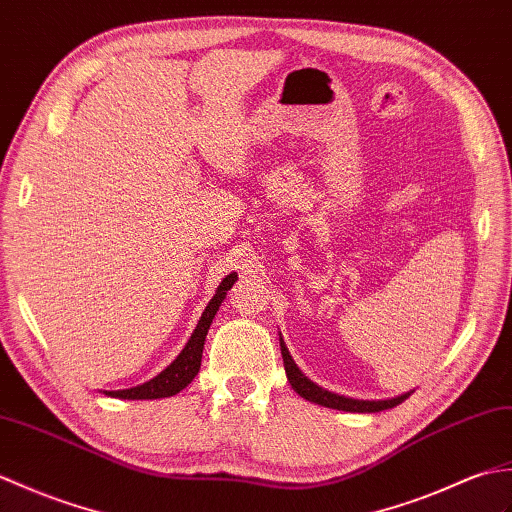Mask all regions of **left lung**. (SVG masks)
Listing matches in <instances>:
<instances>
[{
  "label": "left lung",
  "instance_id": "1",
  "mask_svg": "<svg viewBox=\"0 0 512 512\" xmlns=\"http://www.w3.org/2000/svg\"><path fill=\"white\" fill-rule=\"evenodd\" d=\"M280 352H282V361H285V372L287 379L291 383V388L298 392L302 399L324 405V407H333V410H342V412H359V414H370V412H381V410H390V407H396L403 403L410 392H405L401 396H394V399H383V401H363V399H350V396L337 394L322 388L315 381H311L306 374L298 368V363L293 361L291 352L285 344V339L280 335Z\"/></svg>",
  "mask_w": 512,
  "mask_h": 512
}]
</instances>
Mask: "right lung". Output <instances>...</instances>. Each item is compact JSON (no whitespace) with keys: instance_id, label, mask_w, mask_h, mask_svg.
Wrapping results in <instances>:
<instances>
[{"instance_id":"right-lung-1","label":"right lung","mask_w":512,"mask_h":512,"mask_svg":"<svg viewBox=\"0 0 512 512\" xmlns=\"http://www.w3.org/2000/svg\"><path fill=\"white\" fill-rule=\"evenodd\" d=\"M236 280V274L225 276L223 282L219 285L217 293L212 295V300L208 302L206 309H203L199 322L195 326V331H192L188 344L184 346V350L179 352L177 359L170 363L168 368H164L157 377H153L151 381H146L142 385H135V388L129 390H111L105 394L113 396V399H164V396H173L177 392H181L186 388V385L197 377V372L201 368V355H203V342H206V335H208V328L214 320V315H217L221 302L225 300L227 291L232 289Z\"/></svg>"}]
</instances>
